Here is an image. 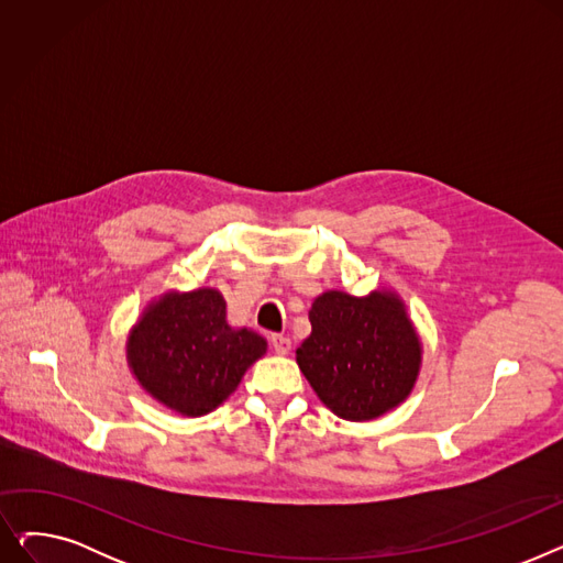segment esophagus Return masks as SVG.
<instances>
[{"mask_svg":"<svg viewBox=\"0 0 563 563\" xmlns=\"http://www.w3.org/2000/svg\"><path fill=\"white\" fill-rule=\"evenodd\" d=\"M272 346L278 356H285V353H289V349H291V340L285 335H272Z\"/></svg>","mask_w":563,"mask_h":563,"instance_id":"34e87169","label":"esophagus"}]
</instances>
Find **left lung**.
Segmentation results:
<instances>
[{"label":"left lung","instance_id":"left-lung-1","mask_svg":"<svg viewBox=\"0 0 563 563\" xmlns=\"http://www.w3.org/2000/svg\"><path fill=\"white\" fill-rule=\"evenodd\" d=\"M308 317L312 333L297 349V363L323 406L342 420L369 422L406 401L422 342L395 291L351 297L329 289Z\"/></svg>","mask_w":563,"mask_h":563}]
</instances>
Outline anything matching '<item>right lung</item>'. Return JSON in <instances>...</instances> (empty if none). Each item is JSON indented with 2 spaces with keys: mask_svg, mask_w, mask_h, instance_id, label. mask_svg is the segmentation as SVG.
Returning <instances> with one entry per match:
<instances>
[{
  "mask_svg": "<svg viewBox=\"0 0 563 563\" xmlns=\"http://www.w3.org/2000/svg\"><path fill=\"white\" fill-rule=\"evenodd\" d=\"M264 353L262 335L230 327L223 294L212 287L162 294L128 338L139 386L185 418L219 408Z\"/></svg>",
  "mask_w": 563,
  "mask_h": 563,
  "instance_id": "obj_1",
  "label": "right lung"
}]
</instances>
